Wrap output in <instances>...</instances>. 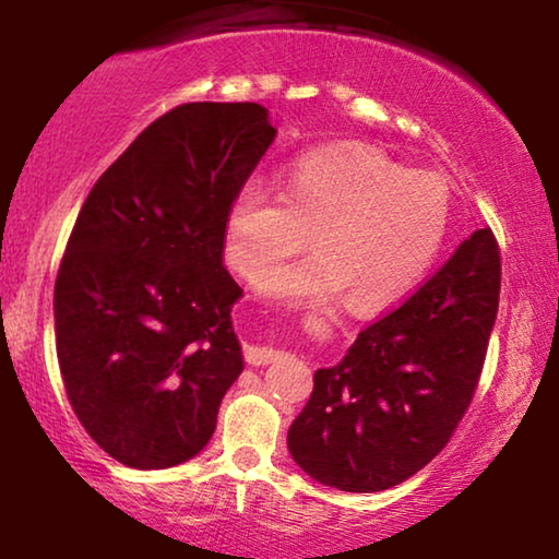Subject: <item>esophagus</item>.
<instances>
[{
  "instance_id": "1",
  "label": "esophagus",
  "mask_w": 559,
  "mask_h": 559,
  "mask_svg": "<svg viewBox=\"0 0 559 559\" xmlns=\"http://www.w3.org/2000/svg\"><path fill=\"white\" fill-rule=\"evenodd\" d=\"M243 356H247V364H251V366H266V364L277 361L282 354L270 346H247Z\"/></svg>"
}]
</instances>
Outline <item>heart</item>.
Here are the masks:
<instances>
[{
  "mask_svg": "<svg viewBox=\"0 0 559 559\" xmlns=\"http://www.w3.org/2000/svg\"><path fill=\"white\" fill-rule=\"evenodd\" d=\"M450 211L445 178L407 170L371 144L341 142L295 157L282 198L264 182H243L226 213V254L257 282L310 233L317 254L269 271L264 297L289 308L346 297L350 310L379 312L432 270Z\"/></svg>",
  "mask_w": 559,
  "mask_h": 559,
  "instance_id": "obj_1",
  "label": "heart"
}]
</instances>
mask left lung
<instances>
[{
  "label": "left lung",
  "instance_id": "8db88e82",
  "mask_svg": "<svg viewBox=\"0 0 559 559\" xmlns=\"http://www.w3.org/2000/svg\"><path fill=\"white\" fill-rule=\"evenodd\" d=\"M501 259L491 228L465 239L402 308L318 369L287 448L318 484L373 493L425 468L476 392L499 312Z\"/></svg>",
  "mask_w": 559,
  "mask_h": 559
}]
</instances>
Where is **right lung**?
<instances>
[{
	"instance_id": "1",
	"label": "right lung",
	"mask_w": 559,
	"mask_h": 559,
	"mask_svg": "<svg viewBox=\"0 0 559 559\" xmlns=\"http://www.w3.org/2000/svg\"><path fill=\"white\" fill-rule=\"evenodd\" d=\"M277 136L262 104H182L83 203L56 280L71 407L114 461L170 468L209 445L243 371L226 213Z\"/></svg>"
}]
</instances>
